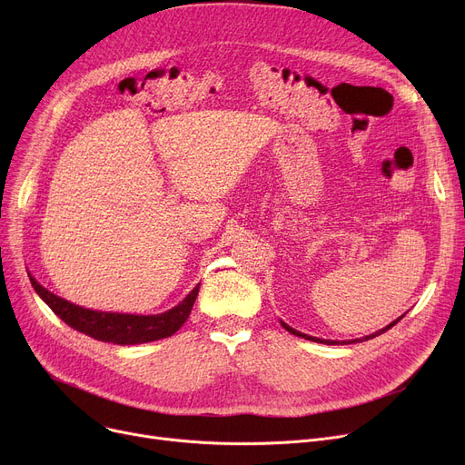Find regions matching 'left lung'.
Wrapping results in <instances>:
<instances>
[{
	"label": "left lung",
	"mask_w": 465,
	"mask_h": 465,
	"mask_svg": "<svg viewBox=\"0 0 465 465\" xmlns=\"http://www.w3.org/2000/svg\"><path fill=\"white\" fill-rule=\"evenodd\" d=\"M403 316V314H401ZM401 316L398 321H394L392 324H388L386 328H382V330H379V331H375V333H371V335H365V337H361V339H352V341H341V343L343 345H349V343H361V341H368V339H373V337H377V335H381V333H384L386 330H390L392 326H396L400 321H401ZM282 324V328L286 330V331H290V333H294V335H298V337H303V339H309V341H314V343H326V345H337L339 341H331V339H319V337H312V335H307V333H302V331H298V330H294V328H290L288 324H284V322H281Z\"/></svg>",
	"instance_id": "8db88e82"
}]
</instances>
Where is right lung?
<instances>
[{"mask_svg":"<svg viewBox=\"0 0 465 465\" xmlns=\"http://www.w3.org/2000/svg\"><path fill=\"white\" fill-rule=\"evenodd\" d=\"M30 281L39 298L51 307L54 314H58L67 326L97 341H105V343L114 345H139L173 335L186 322L200 292L198 284L177 307L160 314L146 316L84 309L75 303H69L64 298H58L53 292L43 288L34 277H30Z\"/></svg>","mask_w":465,"mask_h":465,"instance_id":"obj_1","label":"right lung"}]
</instances>
